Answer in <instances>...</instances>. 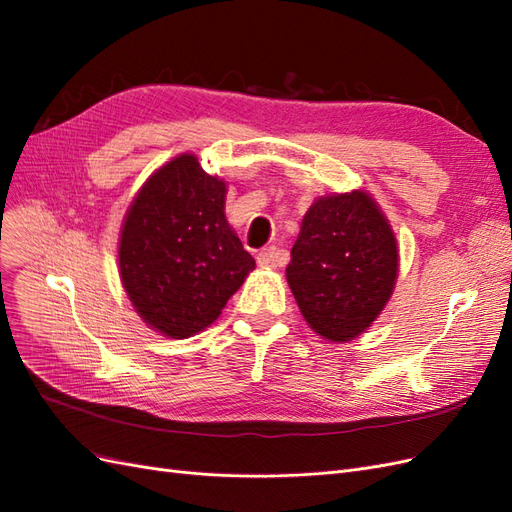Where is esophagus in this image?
Masks as SVG:
<instances>
[{"label": "esophagus", "mask_w": 512, "mask_h": 512, "mask_svg": "<svg viewBox=\"0 0 512 512\" xmlns=\"http://www.w3.org/2000/svg\"><path fill=\"white\" fill-rule=\"evenodd\" d=\"M256 260H258V267H262V269H275L284 262L280 250H275V247H267V250H262Z\"/></svg>", "instance_id": "obj_1"}]
</instances>
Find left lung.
I'll list each match as a JSON object with an SVG mask.
<instances>
[{"label": "left lung", "instance_id": "left-lung-1", "mask_svg": "<svg viewBox=\"0 0 512 512\" xmlns=\"http://www.w3.org/2000/svg\"><path fill=\"white\" fill-rule=\"evenodd\" d=\"M290 256L288 286L309 329L327 342L365 333L393 297L397 239L365 190L316 198Z\"/></svg>", "mask_w": 512, "mask_h": 512}]
</instances>
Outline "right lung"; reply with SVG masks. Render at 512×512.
<instances>
[{
  "label": "right lung",
  "mask_w": 512,
  "mask_h": 512,
  "mask_svg": "<svg viewBox=\"0 0 512 512\" xmlns=\"http://www.w3.org/2000/svg\"><path fill=\"white\" fill-rule=\"evenodd\" d=\"M226 181L194 153L143 183L119 232V277L136 314L164 337L185 339L220 318L256 269L226 220Z\"/></svg>",
  "instance_id": "add662e5"
}]
</instances>
